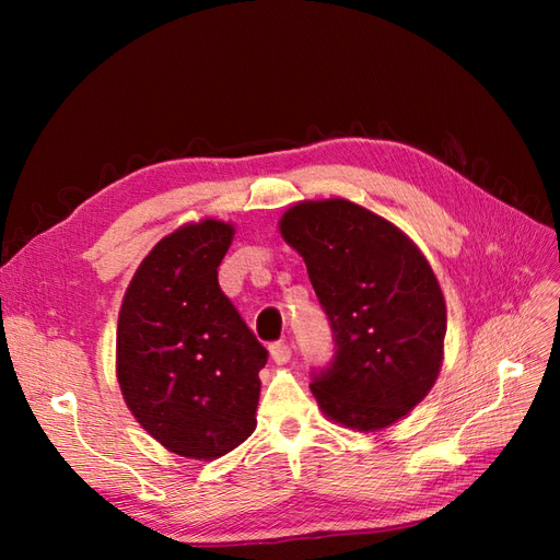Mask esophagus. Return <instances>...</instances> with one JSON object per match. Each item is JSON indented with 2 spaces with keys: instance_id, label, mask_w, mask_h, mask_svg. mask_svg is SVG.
Here are the masks:
<instances>
[{
  "instance_id": "obj_1",
  "label": "esophagus",
  "mask_w": 560,
  "mask_h": 560,
  "mask_svg": "<svg viewBox=\"0 0 560 560\" xmlns=\"http://www.w3.org/2000/svg\"><path fill=\"white\" fill-rule=\"evenodd\" d=\"M268 350H270V358H273L276 364H287L292 360V348L287 343H273Z\"/></svg>"
}]
</instances>
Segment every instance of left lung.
I'll return each instance as SVG.
<instances>
[{"label": "left lung", "mask_w": 560, "mask_h": 560, "mask_svg": "<svg viewBox=\"0 0 560 560\" xmlns=\"http://www.w3.org/2000/svg\"><path fill=\"white\" fill-rule=\"evenodd\" d=\"M334 334L313 374L322 413L360 432L393 425L428 397L444 360L446 301L409 235L346 198L303 200L280 219Z\"/></svg>", "instance_id": "obj_1"}]
</instances>
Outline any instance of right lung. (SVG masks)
I'll return each instance as SVG.
<instances>
[{
  "label": "right lung",
  "instance_id": "1",
  "mask_svg": "<svg viewBox=\"0 0 560 560\" xmlns=\"http://www.w3.org/2000/svg\"><path fill=\"white\" fill-rule=\"evenodd\" d=\"M233 226L184 224L159 241L128 284L116 378L135 420L194 460L241 446L257 428L268 352L217 280Z\"/></svg>",
  "mask_w": 560,
  "mask_h": 560
}]
</instances>
